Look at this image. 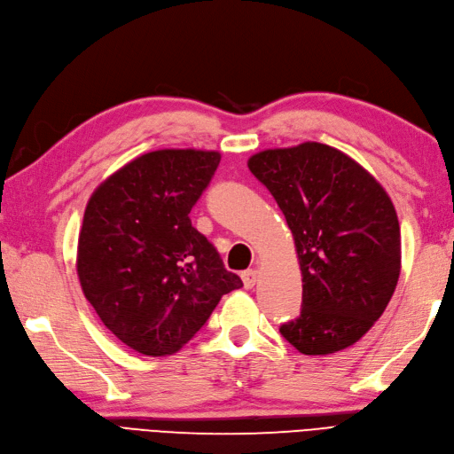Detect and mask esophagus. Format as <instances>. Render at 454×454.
Here are the masks:
<instances>
[{
    "instance_id": "esophagus-1",
    "label": "esophagus",
    "mask_w": 454,
    "mask_h": 454,
    "mask_svg": "<svg viewBox=\"0 0 454 454\" xmlns=\"http://www.w3.org/2000/svg\"><path fill=\"white\" fill-rule=\"evenodd\" d=\"M257 276H259V272L254 269L241 272V280H243V286H246V289H251L254 284H257Z\"/></svg>"
}]
</instances>
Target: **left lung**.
I'll use <instances>...</instances> for the list:
<instances>
[{
    "instance_id": "8db88e82",
    "label": "left lung",
    "mask_w": 454,
    "mask_h": 454,
    "mask_svg": "<svg viewBox=\"0 0 454 454\" xmlns=\"http://www.w3.org/2000/svg\"><path fill=\"white\" fill-rule=\"evenodd\" d=\"M292 230L301 315L280 333L303 355L356 343L383 315L401 272V228L380 182L340 149L305 142L249 159Z\"/></svg>"
}]
</instances>
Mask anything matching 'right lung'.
I'll list each match as a JSON object with an SVG mask.
<instances>
[{
    "label": "right lung",
    "instance_id": "add662e5",
    "mask_svg": "<svg viewBox=\"0 0 454 454\" xmlns=\"http://www.w3.org/2000/svg\"><path fill=\"white\" fill-rule=\"evenodd\" d=\"M218 162L216 151H151L116 170L86 205L80 286L101 322L137 353H176L220 297L243 286L190 220Z\"/></svg>",
    "mask_w": 454,
    "mask_h": 454
}]
</instances>
